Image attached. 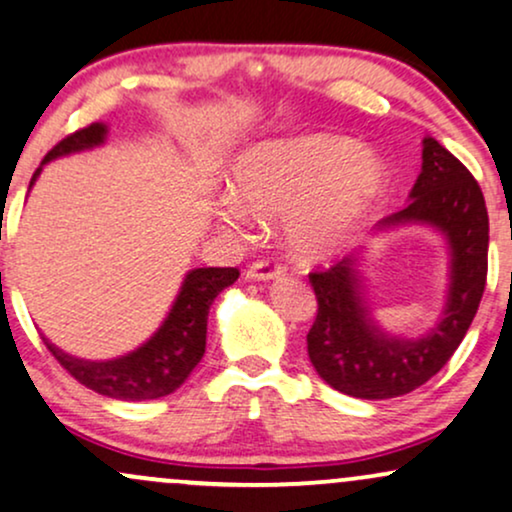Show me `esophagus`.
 <instances>
[{
    "mask_svg": "<svg viewBox=\"0 0 512 512\" xmlns=\"http://www.w3.org/2000/svg\"><path fill=\"white\" fill-rule=\"evenodd\" d=\"M281 274H283L281 264H276L272 260H262V262L252 264L248 272H245V279L248 281H274V279H279Z\"/></svg>",
    "mask_w": 512,
    "mask_h": 512,
    "instance_id": "esophagus-1",
    "label": "esophagus"
}]
</instances>
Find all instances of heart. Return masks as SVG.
<instances>
[{"mask_svg": "<svg viewBox=\"0 0 512 512\" xmlns=\"http://www.w3.org/2000/svg\"><path fill=\"white\" fill-rule=\"evenodd\" d=\"M231 192L214 205L224 229L248 231L255 217L283 214V240L303 260H322L384 200L389 166L377 150L343 135L260 140L231 164Z\"/></svg>", "mask_w": 512, "mask_h": 512, "instance_id": "b5f03b06", "label": "heart"}]
</instances>
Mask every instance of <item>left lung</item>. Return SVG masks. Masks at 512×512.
I'll list each match as a JSON object with an SVG mask.
<instances>
[{
	"instance_id": "left-lung-1",
	"label": "left lung",
	"mask_w": 512,
	"mask_h": 512,
	"mask_svg": "<svg viewBox=\"0 0 512 512\" xmlns=\"http://www.w3.org/2000/svg\"><path fill=\"white\" fill-rule=\"evenodd\" d=\"M403 226H427L446 240V303L432 329L417 338L393 336L374 319L362 276V252L326 272L310 274L317 319L307 334V355L331 389L353 398L384 400L415 391L451 360L486 286L489 214L470 171L432 135L422 140V171L408 207L374 226V236Z\"/></svg>"
}]
</instances>
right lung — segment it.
Segmentation results:
<instances>
[{"label": "right lung", "mask_w": 512, "mask_h": 512, "mask_svg": "<svg viewBox=\"0 0 512 512\" xmlns=\"http://www.w3.org/2000/svg\"><path fill=\"white\" fill-rule=\"evenodd\" d=\"M107 133V123H92L61 140L42 159L38 171L30 178V188L35 186L47 162L95 150L107 143ZM238 276L240 272L233 267L190 269L183 276L176 300L155 334L131 353L112 357V360H83V357L64 353L49 338H45V343L73 379L102 396L116 400H155L169 396L190 377V372L205 355L209 307Z\"/></svg>", "instance_id": "right-lung-1"}]
</instances>
